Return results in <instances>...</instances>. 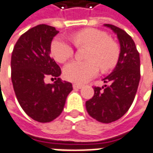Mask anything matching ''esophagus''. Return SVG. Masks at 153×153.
Returning <instances> with one entry per match:
<instances>
[{
  "label": "esophagus",
  "mask_w": 153,
  "mask_h": 153,
  "mask_svg": "<svg viewBox=\"0 0 153 153\" xmlns=\"http://www.w3.org/2000/svg\"><path fill=\"white\" fill-rule=\"evenodd\" d=\"M73 88L74 89V90H79V89H81L82 85H76V84H74L73 85Z\"/></svg>",
  "instance_id": "34e87169"
}]
</instances>
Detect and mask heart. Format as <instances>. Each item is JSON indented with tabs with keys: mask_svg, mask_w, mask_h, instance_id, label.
<instances>
[{
	"mask_svg": "<svg viewBox=\"0 0 153 153\" xmlns=\"http://www.w3.org/2000/svg\"><path fill=\"white\" fill-rule=\"evenodd\" d=\"M77 45H87L86 61H72L63 68L65 79L76 84H84L96 76L100 67L103 71L115 66L119 58V48L109 40L106 33L96 29H86L73 34ZM51 52L56 60L64 62L74 53L72 45L62 37H56L51 44Z\"/></svg>",
	"mask_w": 153,
	"mask_h": 153,
	"instance_id": "heart-1",
	"label": "heart"
}]
</instances>
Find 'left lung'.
<instances>
[{
  "label": "left lung",
  "mask_w": 153,
  "mask_h": 153,
  "mask_svg": "<svg viewBox=\"0 0 153 153\" xmlns=\"http://www.w3.org/2000/svg\"><path fill=\"white\" fill-rule=\"evenodd\" d=\"M117 34L120 45L119 60L113 72L102 80V88L95 87L94 96L85 102L88 113L101 123H112L124 116L133 103L138 89L140 54L134 40L124 30L104 24Z\"/></svg>",
  "instance_id": "8db88e82"
}]
</instances>
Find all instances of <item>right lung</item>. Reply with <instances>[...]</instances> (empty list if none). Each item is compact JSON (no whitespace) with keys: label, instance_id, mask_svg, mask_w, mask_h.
I'll use <instances>...</instances> for the list:
<instances>
[{"label":"right lung","instance_id":"right-lung-1","mask_svg":"<svg viewBox=\"0 0 153 153\" xmlns=\"http://www.w3.org/2000/svg\"><path fill=\"white\" fill-rule=\"evenodd\" d=\"M59 33L52 26L40 24L20 36L14 46L12 60V82L21 108L31 119L48 123L62 112L71 83L62 81L60 67L51 57V44ZM55 81L45 84V79Z\"/></svg>","mask_w":153,"mask_h":153}]
</instances>
